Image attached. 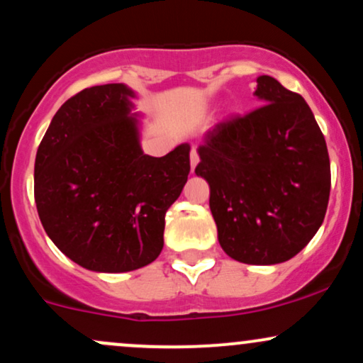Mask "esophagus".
Masks as SVG:
<instances>
[{"instance_id": "esophagus-1", "label": "esophagus", "mask_w": 363, "mask_h": 363, "mask_svg": "<svg viewBox=\"0 0 363 363\" xmlns=\"http://www.w3.org/2000/svg\"><path fill=\"white\" fill-rule=\"evenodd\" d=\"M189 160H191V170H194V167H196V165H198V162H199V155H198V152H196L194 148L191 150Z\"/></svg>"}]
</instances>
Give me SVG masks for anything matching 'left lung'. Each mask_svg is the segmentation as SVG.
Instances as JSON below:
<instances>
[{
	"label": "left lung",
	"mask_w": 363,
	"mask_h": 363,
	"mask_svg": "<svg viewBox=\"0 0 363 363\" xmlns=\"http://www.w3.org/2000/svg\"><path fill=\"white\" fill-rule=\"evenodd\" d=\"M261 106L216 124L198 147L218 242L245 264L289 261L319 230L329 201L326 140L302 95L257 77Z\"/></svg>",
	"instance_id": "left-lung-1"
}]
</instances>
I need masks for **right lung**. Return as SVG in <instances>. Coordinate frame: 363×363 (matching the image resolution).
<instances>
[{
	"instance_id": "1",
	"label": "right lung",
	"mask_w": 363,
	"mask_h": 363,
	"mask_svg": "<svg viewBox=\"0 0 363 363\" xmlns=\"http://www.w3.org/2000/svg\"><path fill=\"white\" fill-rule=\"evenodd\" d=\"M131 99L124 83L82 90L54 114L35 155L45 234L90 272H133L157 259L165 213L191 170L187 143L164 157L143 153Z\"/></svg>"
}]
</instances>
